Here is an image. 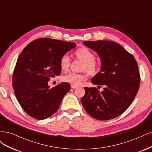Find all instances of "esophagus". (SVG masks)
I'll use <instances>...</instances> for the list:
<instances>
[{
    "label": "esophagus",
    "mask_w": 152,
    "mask_h": 152,
    "mask_svg": "<svg viewBox=\"0 0 152 152\" xmlns=\"http://www.w3.org/2000/svg\"><path fill=\"white\" fill-rule=\"evenodd\" d=\"M79 87L78 86H77V85H73V84H72V86H71V87L72 89H76V88H77V87Z\"/></svg>",
    "instance_id": "esophagus-1"
}]
</instances>
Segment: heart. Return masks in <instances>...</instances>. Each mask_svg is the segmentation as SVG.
<instances>
[{
	"instance_id": "obj_1",
	"label": "heart",
	"mask_w": 152,
	"mask_h": 152,
	"mask_svg": "<svg viewBox=\"0 0 152 152\" xmlns=\"http://www.w3.org/2000/svg\"><path fill=\"white\" fill-rule=\"evenodd\" d=\"M75 55L77 58L84 62V70L88 72L94 73L98 71L99 68L98 63L95 61V55L88 49L83 48L76 50ZM60 67L62 70H67L70 65V59L68 55L65 54L60 59ZM86 79V76L82 73L69 72L63 77V80L66 82L73 84L79 85L82 80Z\"/></svg>"
}]
</instances>
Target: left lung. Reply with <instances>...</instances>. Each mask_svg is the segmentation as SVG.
Instances as JSON below:
<instances>
[{"instance_id": "1", "label": "left lung", "mask_w": 152, "mask_h": 152, "mask_svg": "<svg viewBox=\"0 0 152 152\" xmlns=\"http://www.w3.org/2000/svg\"><path fill=\"white\" fill-rule=\"evenodd\" d=\"M84 44L101 59L100 72L91 82L104 88L99 93L96 87H84L81 103L87 113L97 120L117 117L131 104L139 89L137 63L131 54L113 41H85Z\"/></svg>"}]
</instances>
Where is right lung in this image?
I'll use <instances>...</instances> for the list:
<instances>
[{
	"instance_id": "right-lung-1",
	"label": "right lung",
	"mask_w": 152,
	"mask_h": 152,
	"mask_svg": "<svg viewBox=\"0 0 152 152\" xmlns=\"http://www.w3.org/2000/svg\"><path fill=\"white\" fill-rule=\"evenodd\" d=\"M75 47L73 42L41 38L22 50L14 71L12 86L18 102L30 116L44 120L58 110L71 86L61 82L50 88L48 82L61 74V58Z\"/></svg>"
}]
</instances>
